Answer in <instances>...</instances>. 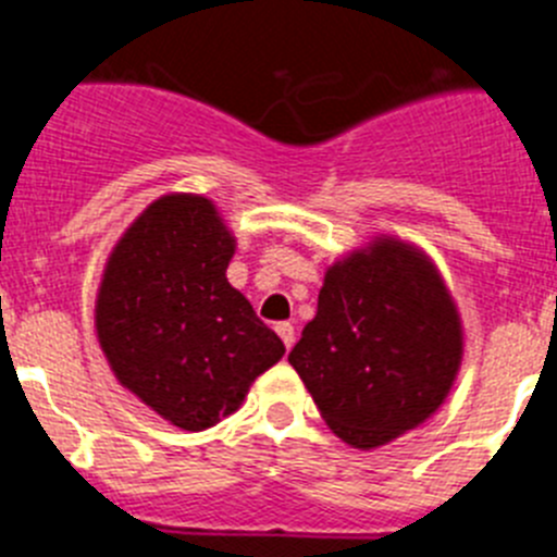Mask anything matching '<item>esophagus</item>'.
Here are the masks:
<instances>
[{
    "mask_svg": "<svg viewBox=\"0 0 557 557\" xmlns=\"http://www.w3.org/2000/svg\"><path fill=\"white\" fill-rule=\"evenodd\" d=\"M277 335H280V338H283L285 349H290V347H294V327H290L288 322L277 324Z\"/></svg>",
    "mask_w": 557,
    "mask_h": 557,
    "instance_id": "esophagus-1",
    "label": "esophagus"
}]
</instances>
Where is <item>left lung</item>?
Masks as SVG:
<instances>
[{
	"label": "left lung",
	"mask_w": 557,
	"mask_h": 557,
	"mask_svg": "<svg viewBox=\"0 0 557 557\" xmlns=\"http://www.w3.org/2000/svg\"><path fill=\"white\" fill-rule=\"evenodd\" d=\"M463 358L460 315L433 260L391 235L335 260L288 363L327 428L383 447L441 408Z\"/></svg>",
	"instance_id": "obj_1"
}]
</instances>
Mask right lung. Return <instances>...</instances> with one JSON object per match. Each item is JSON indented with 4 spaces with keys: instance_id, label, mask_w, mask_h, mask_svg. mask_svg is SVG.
<instances>
[{
    "instance_id": "1",
    "label": "right lung",
    "mask_w": 557,
    "mask_h": 557,
    "mask_svg": "<svg viewBox=\"0 0 557 557\" xmlns=\"http://www.w3.org/2000/svg\"><path fill=\"white\" fill-rule=\"evenodd\" d=\"M235 238L199 194L154 199L104 263L97 338L119 383L180 430L235 413L285 355L227 283Z\"/></svg>"
}]
</instances>
